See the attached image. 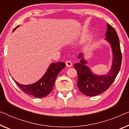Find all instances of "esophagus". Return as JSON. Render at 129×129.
Here are the masks:
<instances>
[{"mask_svg": "<svg viewBox=\"0 0 129 129\" xmlns=\"http://www.w3.org/2000/svg\"><path fill=\"white\" fill-rule=\"evenodd\" d=\"M65 64H66V66L67 67H71V66H72V63L70 60H68L65 62Z\"/></svg>", "mask_w": 129, "mask_h": 129, "instance_id": "34e87169", "label": "esophagus"}]
</instances>
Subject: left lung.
<instances>
[{"label": "left lung", "instance_id": "1", "mask_svg": "<svg viewBox=\"0 0 129 129\" xmlns=\"http://www.w3.org/2000/svg\"><path fill=\"white\" fill-rule=\"evenodd\" d=\"M106 39L110 43L113 53V62L111 69L105 75H96L85 64L87 62L83 58L82 53L79 54L78 58H82L80 62L74 64L78 72L77 85L83 94L87 96L99 95L110 87L119 72L122 63V53L119 39L115 29L107 24V30L105 34Z\"/></svg>", "mask_w": 129, "mask_h": 129}]
</instances>
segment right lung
<instances>
[{
	"label": "right lung",
	"instance_id": "add662e5",
	"mask_svg": "<svg viewBox=\"0 0 129 129\" xmlns=\"http://www.w3.org/2000/svg\"><path fill=\"white\" fill-rule=\"evenodd\" d=\"M19 25L16 26L13 31ZM65 67V64L62 62L53 63L50 65L44 76L36 83L29 85H24L18 83L14 80L15 83L24 93L33 95L35 97H45L52 91L55 79L59 72L64 68Z\"/></svg>",
	"mask_w": 129,
	"mask_h": 129
}]
</instances>
